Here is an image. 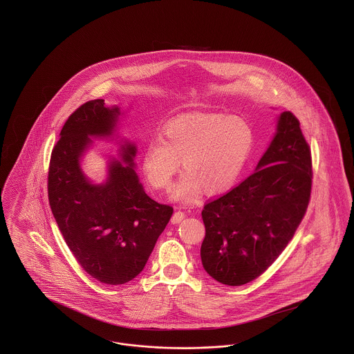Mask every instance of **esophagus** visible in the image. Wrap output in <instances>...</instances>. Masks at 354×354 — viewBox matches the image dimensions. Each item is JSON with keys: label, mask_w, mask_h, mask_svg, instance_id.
<instances>
[{"label": "esophagus", "mask_w": 354, "mask_h": 354, "mask_svg": "<svg viewBox=\"0 0 354 354\" xmlns=\"http://www.w3.org/2000/svg\"><path fill=\"white\" fill-rule=\"evenodd\" d=\"M185 214L183 211H175V214L172 215V218H171V223L172 224H178V223H180L182 220L185 219Z\"/></svg>", "instance_id": "esophagus-1"}]
</instances>
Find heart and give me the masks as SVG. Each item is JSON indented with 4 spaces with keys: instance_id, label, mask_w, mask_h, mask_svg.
<instances>
[{
    "instance_id": "heart-1",
    "label": "heart",
    "mask_w": 354,
    "mask_h": 354,
    "mask_svg": "<svg viewBox=\"0 0 354 354\" xmlns=\"http://www.w3.org/2000/svg\"><path fill=\"white\" fill-rule=\"evenodd\" d=\"M253 146L251 126L224 114H189L172 119L160 138L151 139L142 155V171L152 188L166 191L179 169L185 174L171 198L191 204L202 195L230 189L244 169Z\"/></svg>"
}]
</instances>
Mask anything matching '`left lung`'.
<instances>
[{"label":"left lung","instance_id":"left-lung-1","mask_svg":"<svg viewBox=\"0 0 354 354\" xmlns=\"http://www.w3.org/2000/svg\"><path fill=\"white\" fill-rule=\"evenodd\" d=\"M312 178V153L300 122L284 111L252 175L204 204L201 256L207 273L239 286L268 270L305 216Z\"/></svg>","mask_w":354,"mask_h":354}]
</instances>
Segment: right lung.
I'll list each match as a JSON object with an SVG mask.
<instances>
[{"mask_svg":"<svg viewBox=\"0 0 354 354\" xmlns=\"http://www.w3.org/2000/svg\"><path fill=\"white\" fill-rule=\"evenodd\" d=\"M118 107L103 100L81 104L65 122L53 147L48 174L51 212L80 266L107 286L129 283L145 268L174 208L152 201L135 174L136 149L122 147L106 185H91L80 169L90 136L111 134Z\"/></svg>","mask_w":354,"mask_h":354,"instance_id":"1","label":"right lung"}]
</instances>
